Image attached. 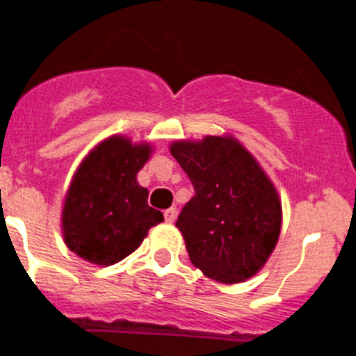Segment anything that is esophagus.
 <instances>
[{
	"instance_id": "1",
	"label": "esophagus",
	"mask_w": 356,
	"mask_h": 356,
	"mask_svg": "<svg viewBox=\"0 0 356 356\" xmlns=\"http://www.w3.org/2000/svg\"><path fill=\"white\" fill-rule=\"evenodd\" d=\"M175 217H177V210H175V208H168V210H164V220H166V222L172 224L173 220H175Z\"/></svg>"
}]
</instances>
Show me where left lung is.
I'll use <instances>...</instances> for the list:
<instances>
[{
	"mask_svg": "<svg viewBox=\"0 0 356 356\" xmlns=\"http://www.w3.org/2000/svg\"><path fill=\"white\" fill-rule=\"evenodd\" d=\"M193 184L177 217L190 261L224 284L250 279L279 241V195L252 154L232 137L177 141L170 148Z\"/></svg>",
	"mask_w": 356,
	"mask_h": 356,
	"instance_id": "left-lung-1",
	"label": "left lung"
}]
</instances>
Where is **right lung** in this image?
<instances>
[{
    "instance_id": "add662e5",
    "label": "right lung",
    "mask_w": 356,
    "mask_h": 356,
    "mask_svg": "<svg viewBox=\"0 0 356 356\" xmlns=\"http://www.w3.org/2000/svg\"><path fill=\"white\" fill-rule=\"evenodd\" d=\"M150 146L115 136L95 146L72 179L63 208V235L72 252L110 266L136 252L163 213L148 206V190L136 181Z\"/></svg>"
}]
</instances>
